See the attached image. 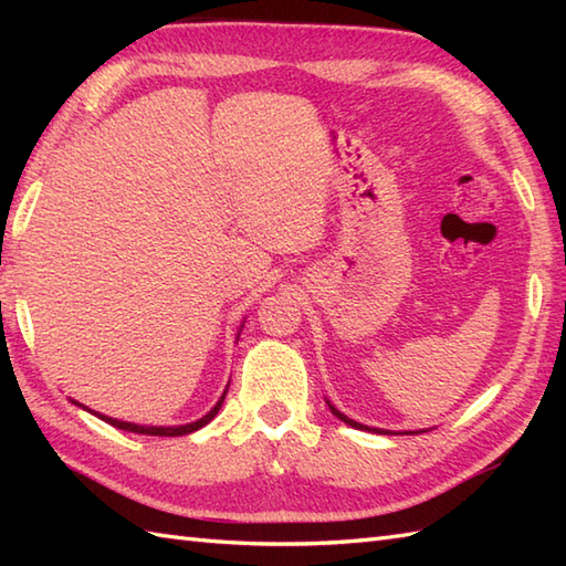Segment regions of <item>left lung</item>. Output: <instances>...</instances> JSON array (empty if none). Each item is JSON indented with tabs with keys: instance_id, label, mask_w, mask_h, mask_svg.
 Segmentation results:
<instances>
[{
	"instance_id": "1",
	"label": "left lung",
	"mask_w": 566,
	"mask_h": 566,
	"mask_svg": "<svg viewBox=\"0 0 566 566\" xmlns=\"http://www.w3.org/2000/svg\"><path fill=\"white\" fill-rule=\"evenodd\" d=\"M326 403H328V408H331V413L335 416V418H340L343 420V423H347V426H350V428H357V430H369V432H384V436H389V432L391 430H381V428H369V426H363V423H357V420H353V418H347L345 413H340L338 411V408H335L328 399H326ZM408 432H411V430H408ZM418 432H423V430H418Z\"/></svg>"
}]
</instances>
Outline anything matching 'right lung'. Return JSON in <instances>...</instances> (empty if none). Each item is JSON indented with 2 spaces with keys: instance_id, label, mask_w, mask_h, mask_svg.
<instances>
[{
  "instance_id": "obj_1",
  "label": "right lung",
  "mask_w": 566,
  "mask_h": 566,
  "mask_svg": "<svg viewBox=\"0 0 566 566\" xmlns=\"http://www.w3.org/2000/svg\"><path fill=\"white\" fill-rule=\"evenodd\" d=\"M243 326H245V323H240V331H243ZM240 331H238V338H240ZM238 338H235V340H238ZM226 391H228V387H226ZM226 391L221 394V399L216 401V406L211 408V411H209L207 416H201L199 420H191V423H185V426H138V423H128V420H118V418H112V416H104V413H99V411H92V408H87V406L80 403V401H75V399H70V401L75 403V406H80V408H84V411H90L92 416L102 418L104 423H109V426H114V428H118V430H126V432H140V436L177 438V436H189V432H195V430L203 428L207 423H211V420L216 418V413L221 411L223 399H226Z\"/></svg>"
}]
</instances>
